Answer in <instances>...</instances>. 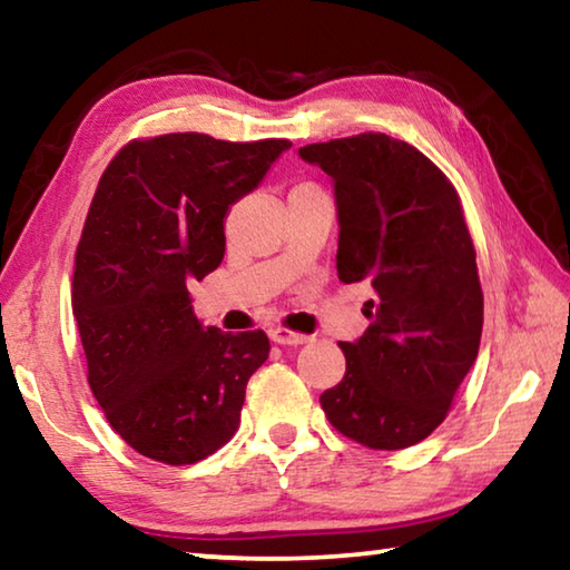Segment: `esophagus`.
Here are the masks:
<instances>
[{
  "instance_id": "obj_1",
  "label": "esophagus",
  "mask_w": 570,
  "mask_h": 570,
  "mask_svg": "<svg viewBox=\"0 0 570 570\" xmlns=\"http://www.w3.org/2000/svg\"><path fill=\"white\" fill-rule=\"evenodd\" d=\"M268 336H272L276 344H286V346H298V344H306L308 340H312V336H306V334L282 330V326H274V330H268Z\"/></svg>"
}]
</instances>
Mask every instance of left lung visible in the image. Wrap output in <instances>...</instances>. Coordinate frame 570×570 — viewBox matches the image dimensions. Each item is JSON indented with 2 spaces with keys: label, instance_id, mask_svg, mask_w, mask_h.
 <instances>
[{
  "label": "left lung",
  "instance_id": "1",
  "mask_svg": "<svg viewBox=\"0 0 570 570\" xmlns=\"http://www.w3.org/2000/svg\"><path fill=\"white\" fill-rule=\"evenodd\" d=\"M332 178L340 282H370V330L342 342L346 372L322 394L342 435L402 450L430 435L478 360L482 292L458 190L384 132L298 148Z\"/></svg>",
  "mask_w": 570,
  "mask_h": 570
}]
</instances>
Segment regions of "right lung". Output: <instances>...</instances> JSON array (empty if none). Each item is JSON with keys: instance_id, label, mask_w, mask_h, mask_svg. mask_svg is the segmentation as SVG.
<instances>
[{"instance_id": "right-lung-1", "label": "right lung", "mask_w": 570, "mask_h": 570, "mask_svg": "<svg viewBox=\"0 0 570 570\" xmlns=\"http://www.w3.org/2000/svg\"><path fill=\"white\" fill-rule=\"evenodd\" d=\"M288 148L173 132L130 142L102 173L75 254L72 314L95 400L140 455L190 465L238 430L268 336L200 324L188 282L220 264L230 206Z\"/></svg>"}]
</instances>
